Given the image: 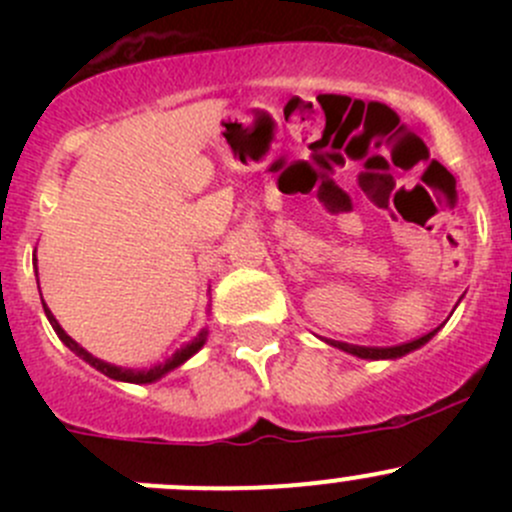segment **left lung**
I'll list each match as a JSON object with an SVG mask.
<instances>
[{"instance_id": "1", "label": "left lung", "mask_w": 512, "mask_h": 512, "mask_svg": "<svg viewBox=\"0 0 512 512\" xmlns=\"http://www.w3.org/2000/svg\"><path fill=\"white\" fill-rule=\"evenodd\" d=\"M436 332L438 329H433V332L423 334V337L411 339V342H406V344H396V347H356V344H347V342H329V344L337 349H342V352L361 356V359H396V356H404V354L414 352V349H418V347H423V344H426Z\"/></svg>"}]
</instances>
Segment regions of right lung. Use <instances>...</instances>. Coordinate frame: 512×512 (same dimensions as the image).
Returning a JSON list of instances; mask_svg holds the SVG:
<instances>
[{"label": "right lung", "mask_w": 512, "mask_h": 512, "mask_svg": "<svg viewBox=\"0 0 512 512\" xmlns=\"http://www.w3.org/2000/svg\"><path fill=\"white\" fill-rule=\"evenodd\" d=\"M44 312H46V317H49V322H51V327H54V332L59 334V339H61V342L66 344V347L71 349V352H74L76 356H81V359H84L86 364H91V366H94V369L101 371V374H106L108 379L128 381V384H151V381L160 379V376H163V374H168V371H173L175 366L183 364L185 359H190V356H193L195 352H198L200 347H203L205 339H208V329H203V332H200L198 337L193 339V342L185 344V347L180 349V352H175V354H173V359H168V361H165V364L153 366V369H148V371H133V369H123V366L106 364V361H101V359H96V356H91L89 352H86L84 347H79V344H76L74 339H71L69 334H66L64 329L59 327V322H56L54 314L49 312V307H46V304H44Z\"/></svg>", "instance_id": "add662e5"}]
</instances>
